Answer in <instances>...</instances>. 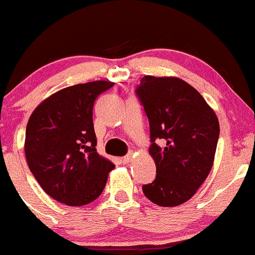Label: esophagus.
Returning <instances> with one entry per match:
<instances>
[{"label":"esophagus","instance_id":"1","mask_svg":"<svg viewBox=\"0 0 255 255\" xmlns=\"http://www.w3.org/2000/svg\"><path fill=\"white\" fill-rule=\"evenodd\" d=\"M121 161H122V163H125V164L129 163V162L132 161V153H128V155L123 156V157L121 158Z\"/></svg>","mask_w":255,"mask_h":255}]
</instances>
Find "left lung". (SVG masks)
Listing matches in <instances>:
<instances>
[{
	"instance_id": "left-lung-1",
	"label": "left lung",
	"mask_w": 255,
	"mask_h": 255,
	"mask_svg": "<svg viewBox=\"0 0 255 255\" xmlns=\"http://www.w3.org/2000/svg\"><path fill=\"white\" fill-rule=\"evenodd\" d=\"M135 94L149 120V152L156 164L155 180L142 185V191L158 206L181 205L213 166L217 115L194 87L177 77L144 76Z\"/></svg>"
}]
</instances>
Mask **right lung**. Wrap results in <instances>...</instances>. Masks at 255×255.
Wrapping results in <instances>:
<instances>
[{
	"mask_svg": "<svg viewBox=\"0 0 255 255\" xmlns=\"http://www.w3.org/2000/svg\"><path fill=\"white\" fill-rule=\"evenodd\" d=\"M114 82L94 81L64 88L30 116L25 133L27 166L50 197L68 206L93 202L114 169L97 152L93 106Z\"/></svg>",
	"mask_w": 255,
	"mask_h": 255,
	"instance_id": "1",
	"label": "right lung"
}]
</instances>
